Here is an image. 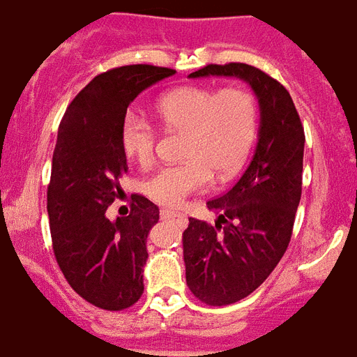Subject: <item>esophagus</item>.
Wrapping results in <instances>:
<instances>
[{
    "label": "esophagus",
    "instance_id": "esophagus-1",
    "mask_svg": "<svg viewBox=\"0 0 357 357\" xmlns=\"http://www.w3.org/2000/svg\"><path fill=\"white\" fill-rule=\"evenodd\" d=\"M161 218H163V220L183 218V214L178 213V211H170V208H161Z\"/></svg>",
    "mask_w": 357,
    "mask_h": 357
}]
</instances>
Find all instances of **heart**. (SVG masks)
Returning a JSON list of instances; mask_svg holds the SVG:
<instances>
[{
  "label": "heart",
  "instance_id": "1",
  "mask_svg": "<svg viewBox=\"0 0 357 357\" xmlns=\"http://www.w3.org/2000/svg\"><path fill=\"white\" fill-rule=\"evenodd\" d=\"M158 115L167 128L185 130L183 163L165 165L143 181V192L161 205H179L204 190L214 170L224 178L249 153L257 132V102L248 89L185 86L159 98ZM124 153L144 167L153 158L158 132L139 109L124 113L119 130Z\"/></svg>",
  "mask_w": 357,
  "mask_h": 357
}]
</instances>
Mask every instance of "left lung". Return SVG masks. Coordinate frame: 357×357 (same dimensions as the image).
I'll list each match as a JSON object with an SVG mask.
<instances>
[{
    "instance_id": "8db88e82",
    "label": "left lung",
    "mask_w": 357,
    "mask_h": 357,
    "mask_svg": "<svg viewBox=\"0 0 357 357\" xmlns=\"http://www.w3.org/2000/svg\"><path fill=\"white\" fill-rule=\"evenodd\" d=\"M244 80L259 100L257 146L231 190L207 202L214 225L188 218L185 277L202 303L225 306L253 294L288 249L303 190L304 130L282 84L248 63L205 66L188 78Z\"/></svg>"
}]
</instances>
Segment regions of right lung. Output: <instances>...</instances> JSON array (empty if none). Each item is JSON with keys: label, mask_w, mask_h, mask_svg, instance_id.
I'll use <instances>...</instances> for the list:
<instances>
[{"label": "right lung", "mask_w": 357, "mask_h": 357, "mask_svg": "<svg viewBox=\"0 0 357 357\" xmlns=\"http://www.w3.org/2000/svg\"><path fill=\"white\" fill-rule=\"evenodd\" d=\"M176 73L123 66L95 77L66 109L53 153L47 214L56 262L69 286L102 310L130 308L143 295L146 238L159 208L133 194L130 216L109 220L126 153L119 130L139 93Z\"/></svg>", "instance_id": "right-lung-1"}]
</instances>
